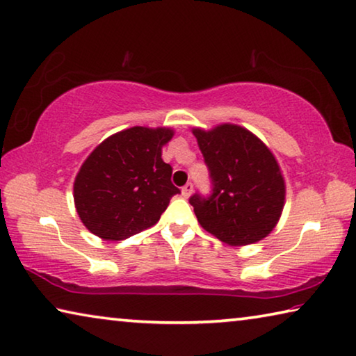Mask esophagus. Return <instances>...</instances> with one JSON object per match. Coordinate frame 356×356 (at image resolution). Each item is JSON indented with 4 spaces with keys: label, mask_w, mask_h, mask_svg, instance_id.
I'll use <instances>...</instances> for the list:
<instances>
[{
    "label": "esophagus",
    "mask_w": 356,
    "mask_h": 356,
    "mask_svg": "<svg viewBox=\"0 0 356 356\" xmlns=\"http://www.w3.org/2000/svg\"><path fill=\"white\" fill-rule=\"evenodd\" d=\"M193 193V184L191 182H188L187 185H185V187L182 188V195H184V198H188V196Z\"/></svg>",
    "instance_id": "esophagus-1"
}]
</instances>
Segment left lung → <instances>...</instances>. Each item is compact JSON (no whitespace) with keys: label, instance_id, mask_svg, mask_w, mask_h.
Instances as JSON below:
<instances>
[{"label":"left lung","instance_id":"left-lung-1","mask_svg":"<svg viewBox=\"0 0 356 356\" xmlns=\"http://www.w3.org/2000/svg\"><path fill=\"white\" fill-rule=\"evenodd\" d=\"M212 182L211 196L190 198L202 228L228 245L261 241L277 225L285 182L270 150L249 129L223 123L195 128Z\"/></svg>","mask_w":356,"mask_h":356}]
</instances>
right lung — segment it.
<instances>
[{
  "mask_svg": "<svg viewBox=\"0 0 356 356\" xmlns=\"http://www.w3.org/2000/svg\"><path fill=\"white\" fill-rule=\"evenodd\" d=\"M174 131L133 127L103 140L83 161L74 180V204L88 231L123 241L154 227L174 195L172 168L161 147Z\"/></svg>",
  "mask_w": 356,
  "mask_h": 356,
  "instance_id": "1",
  "label": "right lung"
}]
</instances>
